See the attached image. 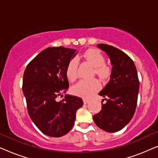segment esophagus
<instances>
[{
  "label": "esophagus",
  "mask_w": 158,
  "mask_h": 158,
  "mask_svg": "<svg viewBox=\"0 0 158 158\" xmlns=\"http://www.w3.org/2000/svg\"><path fill=\"white\" fill-rule=\"evenodd\" d=\"M90 102L89 100H87V99H83V103L84 104H88V103Z\"/></svg>",
  "instance_id": "1"
}]
</instances>
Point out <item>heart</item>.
<instances>
[{"mask_svg":"<svg viewBox=\"0 0 158 158\" xmlns=\"http://www.w3.org/2000/svg\"><path fill=\"white\" fill-rule=\"evenodd\" d=\"M84 57L95 68V73L101 78H107L110 75V68L105 64V58L102 54L96 49H89L84 54ZM77 58H73L66 67L65 74L70 81H74L77 77ZM101 84L96 79L81 80L72 88L73 93L84 98H90L100 89Z\"/></svg>","mask_w":158,"mask_h":158,"instance_id":"obj_1","label":"heart"}]
</instances>
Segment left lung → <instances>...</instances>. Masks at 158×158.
<instances>
[{
	"label": "left lung",
	"instance_id": "8db88e82",
	"mask_svg": "<svg viewBox=\"0 0 158 158\" xmlns=\"http://www.w3.org/2000/svg\"><path fill=\"white\" fill-rule=\"evenodd\" d=\"M97 47L109 56L112 66L110 81L99 95L106 101L101 103L99 113L93 116L99 128L107 132L122 129L132 118L137 107L139 82L137 69L127 54L111 45Z\"/></svg>",
	"mask_w": 158,
	"mask_h": 158
}]
</instances>
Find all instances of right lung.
<instances>
[{"label":"right lung","instance_id":"right-lung-1","mask_svg":"<svg viewBox=\"0 0 158 158\" xmlns=\"http://www.w3.org/2000/svg\"><path fill=\"white\" fill-rule=\"evenodd\" d=\"M76 55L74 49L48 47L29 62L23 73L22 89L28 113L37 128L49 137L66 135L75 124L77 110L83 105L81 98L68 94L57 101L68 89L66 67Z\"/></svg>","mask_w":158,"mask_h":158}]
</instances>
